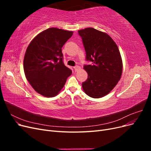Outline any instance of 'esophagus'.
<instances>
[{
    "label": "esophagus",
    "mask_w": 151,
    "mask_h": 151,
    "mask_svg": "<svg viewBox=\"0 0 151 151\" xmlns=\"http://www.w3.org/2000/svg\"><path fill=\"white\" fill-rule=\"evenodd\" d=\"M74 68L75 71H77V70H79L81 69V67L79 66H76V67H74Z\"/></svg>",
    "instance_id": "1"
}]
</instances>
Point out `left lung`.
I'll return each mask as SVG.
<instances>
[{"instance_id":"8db88e82","label":"left lung","mask_w":151,"mask_h":151,"mask_svg":"<svg viewBox=\"0 0 151 151\" xmlns=\"http://www.w3.org/2000/svg\"><path fill=\"white\" fill-rule=\"evenodd\" d=\"M78 33L83 39L86 60L93 63L84 66L88 77L82 84L83 89L93 98L104 97L115 88L122 77L123 62L119 49L104 32L87 28Z\"/></svg>"}]
</instances>
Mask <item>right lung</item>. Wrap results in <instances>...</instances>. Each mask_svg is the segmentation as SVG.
Instances as JSON below:
<instances>
[{
    "label": "right lung",
    "instance_id": "obj_1",
    "mask_svg": "<svg viewBox=\"0 0 151 151\" xmlns=\"http://www.w3.org/2000/svg\"><path fill=\"white\" fill-rule=\"evenodd\" d=\"M73 31L50 28L36 35L27 48L23 61L26 78L45 97L57 96L72 71L63 63L62 48Z\"/></svg>",
    "mask_w": 151,
    "mask_h": 151
}]
</instances>
